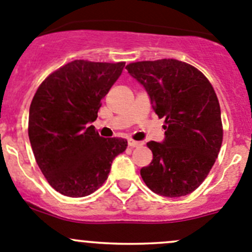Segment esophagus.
<instances>
[{"instance_id":"1","label":"esophagus","mask_w":252,"mask_h":252,"mask_svg":"<svg viewBox=\"0 0 252 252\" xmlns=\"http://www.w3.org/2000/svg\"><path fill=\"white\" fill-rule=\"evenodd\" d=\"M128 145L129 147L134 148V147H140V145H143L142 142H137V140H133V139H129L128 140Z\"/></svg>"}]
</instances>
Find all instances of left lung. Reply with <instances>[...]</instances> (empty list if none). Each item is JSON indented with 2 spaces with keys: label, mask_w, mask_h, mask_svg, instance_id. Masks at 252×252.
I'll return each instance as SVG.
<instances>
[{
  "label": "left lung",
  "mask_w": 252,
  "mask_h": 252,
  "mask_svg": "<svg viewBox=\"0 0 252 252\" xmlns=\"http://www.w3.org/2000/svg\"><path fill=\"white\" fill-rule=\"evenodd\" d=\"M165 118L163 142H149L153 160L140 169L152 191L179 197L194 191L213 168L222 143L221 112L210 82L178 60L143 61L126 65Z\"/></svg>",
  "instance_id": "8db88e82"
}]
</instances>
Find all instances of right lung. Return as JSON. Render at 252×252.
<instances>
[{"label": "right lung", "instance_id": "obj_1", "mask_svg": "<svg viewBox=\"0 0 252 252\" xmlns=\"http://www.w3.org/2000/svg\"><path fill=\"white\" fill-rule=\"evenodd\" d=\"M124 65L73 61L47 77L34 94L28 117L31 147L47 182L62 195L95 191L115 157L126 149V139L103 138L91 126Z\"/></svg>", "mask_w": 252, "mask_h": 252}]
</instances>
